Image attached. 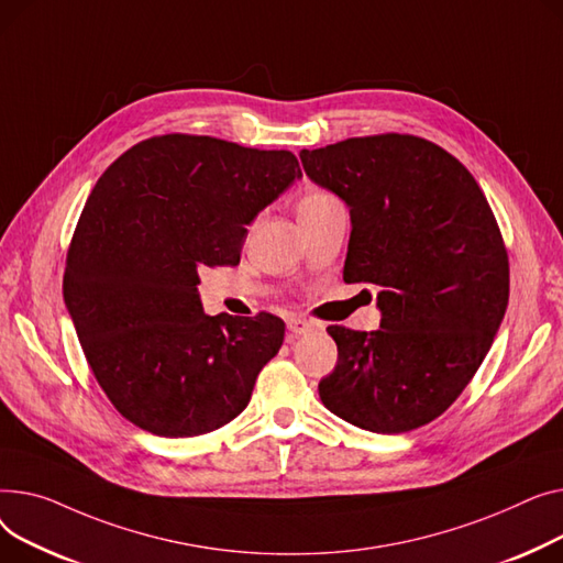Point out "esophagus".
Listing matches in <instances>:
<instances>
[{"mask_svg":"<svg viewBox=\"0 0 563 563\" xmlns=\"http://www.w3.org/2000/svg\"><path fill=\"white\" fill-rule=\"evenodd\" d=\"M318 324L311 322V320H305V318H290L288 320V332L290 336H305L309 332H313Z\"/></svg>","mask_w":563,"mask_h":563,"instance_id":"34e87169","label":"esophagus"}]
</instances>
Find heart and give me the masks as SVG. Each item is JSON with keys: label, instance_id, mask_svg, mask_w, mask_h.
Masks as SVG:
<instances>
[{"label": "heart", "instance_id": "b5f03b06", "mask_svg": "<svg viewBox=\"0 0 563 563\" xmlns=\"http://www.w3.org/2000/svg\"><path fill=\"white\" fill-rule=\"evenodd\" d=\"M332 200H336L334 195H329V192H324V190H311V192H307V195L302 197L300 207H297V211H302V209H316V207H322V205L332 202Z\"/></svg>", "mask_w": 563, "mask_h": 563}]
</instances>
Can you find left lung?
Returning <instances> with one entry per match:
<instances>
[{"label": "left lung", "instance_id": "1", "mask_svg": "<svg viewBox=\"0 0 563 563\" xmlns=\"http://www.w3.org/2000/svg\"><path fill=\"white\" fill-rule=\"evenodd\" d=\"M305 173L350 207L343 279L375 284L377 332L327 327L336 368L322 405L377 434L439 418L468 386L509 302V258L475 177L409 134L300 152Z\"/></svg>", "mask_w": 563, "mask_h": 563}]
</instances>
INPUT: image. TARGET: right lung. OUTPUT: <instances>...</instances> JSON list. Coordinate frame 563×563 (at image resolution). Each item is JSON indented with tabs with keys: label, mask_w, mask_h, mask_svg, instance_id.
Returning a JSON list of instances; mask_svg holds the SVG:
<instances>
[{
	"label": "right lung",
	"mask_w": 563,
	"mask_h": 563,
	"mask_svg": "<svg viewBox=\"0 0 563 563\" xmlns=\"http://www.w3.org/2000/svg\"><path fill=\"white\" fill-rule=\"evenodd\" d=\"M300 177L286 150L165 134L97 179L63 297L97 384L129 422L186 439L247 407L284 320L207 316L197 284L205 266H239L247 224Z\"/></svg>",
	"instance_id": "add662e5"
}]
</instances>
